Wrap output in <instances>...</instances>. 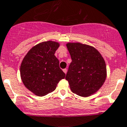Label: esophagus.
<instances>
[{
    "label": "esophagus",
    "instance_id": "1",
    "mask_svg": "<svg viewBox=\"0 0 127 127\" xmlns=\"http://www.w3.org/2000/svg\"><path fill=\"white\" fill-rule=\"evenodd\" d=\"M67 69H66V68L64 69H63V72H64L65 74H66V73H67Z\"/></svg>",
    "mask_w": 127,
    "mask_h": 127
}]
</instances>
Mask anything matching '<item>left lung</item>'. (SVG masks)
Listing matches in <instances>:
<instances>
[{
	"label": "left lung",
	"mask_w": 127,
	"mask_h": 127,
	"mask_svg": "<svg viewBox=\"0 0 127 127\" xmlns=\"http://www.w3.org/2000/svg\"><path fill=\"white\" fill-rule=\"evenodd\" d=\"M72 62L66 79L73 93L81 97L95 94L104 84L107 76L105 61L92 46L80 43L66 44Z\"/></svg>",
	"instance_id": "1"
}]
</instances>
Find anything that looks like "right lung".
<instances>
[{
	"instance_id": "right-lung-1",
	"label": "right lung",
	"mask_w": 127,
	"mask_h": 127,
	"mask_svg": "<svg viewBox=\"0 0 127 127\" xmlns=\"http://www.w3.org/2000/svg\"><path fill=\"white\" fill-rule=\"evenodd\" d=\"M60 44L53 41L35 45L23 58L20 76L23 84L38 96H44L56 89L60 80L65 77L60 61L55 53Z\"/></svg>"
}]
</instances>
